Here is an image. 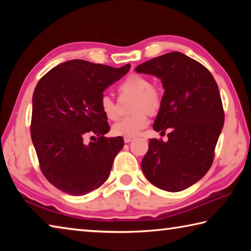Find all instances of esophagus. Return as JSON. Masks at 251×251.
Returning <instances> with one entry per match:
<instances>
[{"label":"esophagus","instance_id":"obj_1","mask_svg":"<svg viewBox=\"0 0 251 251\" xmlns=\"http://www.w3.org/2000/svg\"><path fill=\"white\" fill-rule=\"evenodd\" d=\"M134 137H124V142L125 143H130L131 141H133Z\"/></svg>","mask_w":251,"mask_h":251}]
</instances>
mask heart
<instances>
[{
    "label": "heart",
    "instance_id": "1",
    "mask_svg": "<svg viewBox=\"0 0 251 251\" xmlns=\"http://www.w3.org/2000/svg\"><path fill=\"white\" fill-rule=\"evenodd\" d=\"M122 94L134 97L130 105L129 116L123 118L112 127V131L116 136L133 137L144 129L148 123V114L155 115L159 112L163 103V94L157 86L151 85V80L139 74H131L123 80L120 85ZM100 109L110 121L118 117L117 106L109 96H101Z\"/></svg>",
    "mask_w": 251,
    "mask_h": 251
}]
</instances>
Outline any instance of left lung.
I'll return each mask as SVG.
<instances>
[{"label": "left lung", "instance_id": "8db88e82", "mask_svg": "<svg viewBox=\"0 0 251 251\" xmlns=\"http://www.w3.org/2000/svg\"><path fill=\"white\" fill-rule=\"evenodd\" d=\"M137 73L160 78L163 103L154 129L168 141L151 138L142 171L152 185L166 192H181L206 175L215 157L225 114L218 85L201 63L172 52L136 67Z\"/></svg>", "mask_w": 251, "mask_h": 251}]
</instances>
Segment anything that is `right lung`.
Here are the masks:
<instances>
[{"label": "right lung", "mask_w": 251, "mask_h": 251, "mask_svg": "<svg viewBox=\"0 0 251 251\" xmlns=\"http://www.w3.org/2000/svg\"><path fill=\"white\" fill-rule=\"evenodd\" d=\"M72 59L53 67L33 94L31 136L41 171L59 190L82 196L107 179L124 139L105 137L103 92L129 71ZM87 135L97 137L84 144Z\"/></svg>", "instance_id": "right-lung-1"}]
</instances>
